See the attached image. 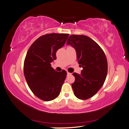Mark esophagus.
Instances as JSON below:
<instances>
[{
  "instance_id": "esophagus-1",
  "label": "esophagus",
  "mask_w": 129,
  "mask_h": 129,
  "mask_svg": "<svg viewBox=\"0 0 129 129\" xmlns=\"http://www.w3.org/2000/svg\"><path fill=\"white\" fill-rule=\"evenodd\" d=\"M71 73H70V72H67V75H71Z\"/></svg>"
}]
</instances>
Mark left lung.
I'll return each mask as SVG.
<instances>
[{
	"label": "left lung",
	"instance_id": "1",
	"mask_svg": "<svg viewBox=\"0 0 129 129\" xmlns=\"http://www.w3.org/2000/svg\"><path fill=\"white\" fill-rule=\"evenodd\" d=\"M67 45L76 50L78 63L83 67L81 73H73L72 84L74 95L80 100L93 96L101 88L107 74V60L104 51L95 41L84 35H71Z\"/></svg>",
	"mask_w": 129,
	"mask_h": 129
}]
</instances>
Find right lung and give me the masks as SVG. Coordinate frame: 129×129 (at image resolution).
I'll return each mask as SVG.
<instances>
[{"instance_id": "1", "label": "right lung", "mask_w": 129, "mask_h": 129, "mask_svg": "<svg viewBox=\"0 0 129 129\" xmlns=\"http://www.w3.org/2000/svg\"><path fill=\"white\" fill-rule=\"evenodd\" d=\"M68 34L50 33L38 38L28 49L23 72L28 86L37 97L44 101L56 99L60 93L67 72L54 70L51 63L56 53L66 42Z\"/></svg>"}]
</instances>
